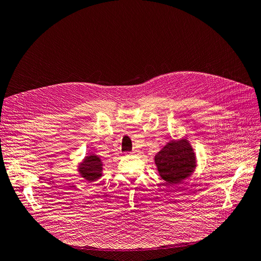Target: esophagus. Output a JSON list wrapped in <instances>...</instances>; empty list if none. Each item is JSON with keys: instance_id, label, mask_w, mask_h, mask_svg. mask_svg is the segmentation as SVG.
I'll return each instance as SVG.
<instances>
[{"instance_id": "obj_1", "label": "esophagus", "mask_w": 261, "mask_h": 261, "mask_svg": "<svg viewBox=\"0 0 261 261\" xmlns=\"http://www.w3.org/2000/svg\"><path fill=\"white\" fill-rule=\"evenodd\" d=\"M127 153H136V151H134V152H127Z\"/></svg>"}]
</instances>
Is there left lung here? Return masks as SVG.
Returning <instances> with one entry per match:
<instances>
[{
    "instance_id": "8db88e82",
    "label": "left lung",
    "mask_w": 261,
    "mask_h": 261,
    "mask_svg": "<svg viewBox=\"0 0 261 261\" xmlns=\"http://www.w3.org/2000/svg\"><path fill=\"white\" fill-rule=\"evenodd\" d=\"M158 171L167 184H179L196 167L194 150L188 140H172L154 156Z\"/></svg>"
}]
</instances>
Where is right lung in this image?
<instances>
[{"label": "right lung", "instance_id": "1", "mask_svg": "<svg viewBox=\"0 0 261 261\" xmlns=\"http://www.w3.org/2000/svg\"><path fill=\"white\" fill-rule=\"evenodd\" d=\"M80 173L88 181L97 180L102 175V162L98 155H88L80 165Z\"/></svg>", "mask_w": 261, "mask_h": 261}]
</instances>
